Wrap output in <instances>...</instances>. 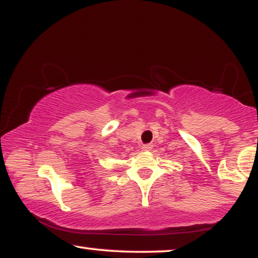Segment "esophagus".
<instances>
[{
    "instance_id": "1",
    "label": "esophagus",
    "mask_w": 258,
    "mask_h": 258,
    "mask_svg": "<svg viewBox=\"0 0 258 258\" xmlns=\"http://www.w3.org/2000/svg\"><path fill=\"white\" fill-rule=\"evenodd\" d=\"M142 149H143V150H146V151H149V150H151V149H153V144H151V143H147V144H143Z\"/></svg>"
}]
</instances>
